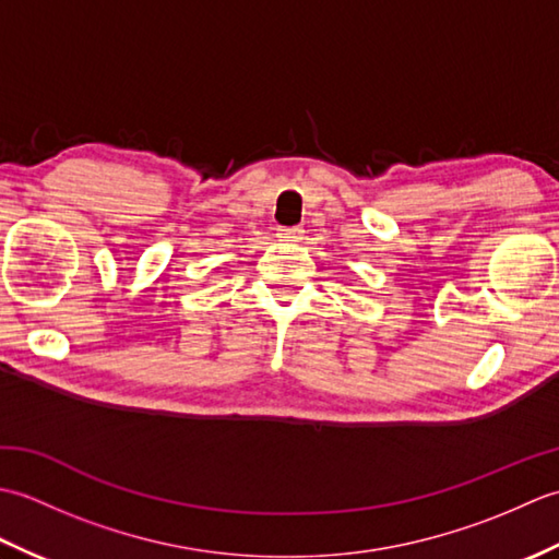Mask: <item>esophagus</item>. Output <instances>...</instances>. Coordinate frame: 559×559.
Returning a JSON list of instances; mask_svg holds the SVG:
<instances>
[{
  "mask_svg": "<svg viewBox=\"0 0 559 559\" xmlns=\"http://www.w3.org/2000/svg\"><path fill=\"white\" fill-rule=\"evenodd\" d=\"M302 233L305 230H300V228H278V240H283V242H298V240H302Z\"/></svg>",
  "mask_w": 559,
  "mask_h": 559,
  "instance_id": "obj_1",
  "label": "esophagus"
}]
</instances>
